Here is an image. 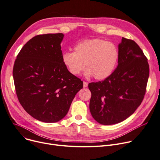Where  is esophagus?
Returning <instances> with one entry per match:
<instances>
[{"mask_svg": "<svg viewBox=\"0 0 160 160\" xmlns=\"http://www.w3.org/2000/svg\"><path fill=\"white\" fill-rule=\"evenodd\" d=\"M83 88H87L88 86V83L87 82H83Z\"/></svg>", "mask_w": 160, "mask_h": 160, "instance_id": "1", "label": "esophagus"}]
</instances>
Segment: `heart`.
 I'll list each match as a JSON object with an SVG mask.
<instances>
[{
	"instance_id": "obj_1",
	"label": "heart",
	"mask_w": 160,
	"mask_h": 160,
	"mask_svg": "<svg viewBox=\"0 0 160 160\" xmlns=\"http://www.w3.org/2000/svg\"><path fill=\"white\" fill-rule=\"evenodd\" d=\"M118 58V48L113 43L94 38L79 42L74 46V52L63 53L62 60L72 75H78L86 66L87 77L103 80L112 74Z\"/></svg>"
}]
</instances>
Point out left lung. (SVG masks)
<instances>
[{
	"label": "left lung",
	"mask_w": 160,
	"mask_h": 160,
	"mask_svg": "<svg viewBox=\"0 0 160 160\" xmlns=\"http://www.w3.org/2000/svg\"><path fill=\"white\" fill-rule=\"evenodd\" d=\"M118 52V65L111 75L88 85L90 112L102 125L127 119L139 107L146 92L149 66L141 48L134 40L123 37Z\"/></svg>",
	"instance_id": "8db88e82"
}]
</instances>
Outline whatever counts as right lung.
Wrapping results in <instances>:
<instances>
[{
	"mask_svg": "<svg viewBox=\"0 0 160 160\" xmlns=\"http://www.w3.org/2000/svg\"><path fill=\"white\" fill-rule=\"evenodd\" d=\"M63 34L38 35L21 49L13 76L18 101L34 118L55 123L64 117L83 82L63 64Z\"/></svg>",
	"mask_w": 160,
	"mask_h": 160,
	"instance_id": "1",
	"label": "right lung"
}]
</instances>
